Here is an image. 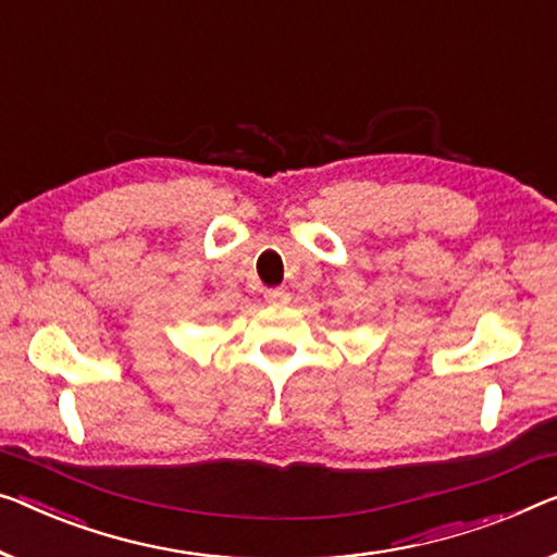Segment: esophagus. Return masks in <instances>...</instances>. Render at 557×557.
Segmentation results:
<instances>
[{"label":"esophagus","instance_id":"obj_1","mask_svg":"<svg viewBox=\"0 0 557 557\" xmlns=\"http://www.w3.org/2000/svg\"><path fill=\"white\" fill-rule=\"evenodd\" d=\"M264 300L272 302V305H285V302H289V293H287V289H282V287L268 289V293H264Z\"/></svg>","mask_w":557,"mask_h":557}]
</instances>
